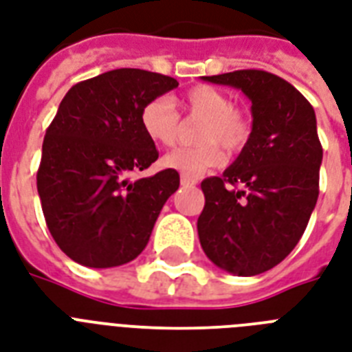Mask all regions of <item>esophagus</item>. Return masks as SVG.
<instances>
[{"label":"esophagus","mask_w":352,"mask_h":352,"mask_svg":"<svg viewBox=\"0 0 352 352\" xmlns=\"http://www.w3.org/2000/svg\"><path fill=\"white\" fill-rule=\"evenodd\" d=\"M181 184L182 186H195V184H197V179H193V177L188 175H181Z\"/></svg>","instance_id":"34e87169"}]
</instances>
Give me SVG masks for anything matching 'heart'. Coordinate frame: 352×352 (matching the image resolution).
Masks as SVG:
<instances>
[{
	"instance_id": "b5f03b06",
	"label": "heart",
	"mask_w": 352,
	"mask_h": 352,
	"mask_svg": "<svg viewBox=\"0 0 352 352\" xmlns=\"http://www.w3.org/2000/svg\"><path fill=\"white\" fill-rule=\"evenodd\" d=\"M179 106L192 117L203 118L197 129L199 146L177 148L162 159V164L182 175L199 177L204 171L223 164L225 153L219 144L235 153L245 148L252 133V124L245 113L234 107V102L226 93L197 85L186 91L179 100ZM140 127L144 135L157 146H173L181 133V117L175 104L168 96H157L144 104L140 111Z\"/></svg>"
}]
</instances>
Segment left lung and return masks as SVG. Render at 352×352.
Here are the masks:
<instances>
[{
    "label": "left lung",
    "mask_w": 352,
    "mask_h": 352,
    "mask_svg": "<svg viewBox=\"0 0 352 352\" xmlns=\"http://www.w3.org/2000/svg\"><path fill=\"white\" fill-rule=\"evenodd\" d=\"M252 102V133L223 177L201 182L199 241L208 259L235 276H257L294 250L320 193L323 149L316 115L287 80L259 69L203 76Z\"/></svg>",
    "instance_id": "left-lung-1"
}]
</instances>
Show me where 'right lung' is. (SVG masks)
Wrapping results in <instances>:
<instances>
[{
  "instance_id": "1",
  "label": "right lung",
  "mask_w": 352,
  "mask_h": 352,
  "mask_svg": "<svg viewBox=\"0 0 352 352\" xmlns=\"http://www.w3.org/2000/svg\"><path fill=\"white\" fill-rule=\"evenodd\" d=\"M171 76L115 69L73 85L47 127L36 175L52 239L73 261L120 267L146 248L179 173L162 170L131 181L159 159L144 135L146 102L175 89Z\"/></svg>"
}]
</instances>
